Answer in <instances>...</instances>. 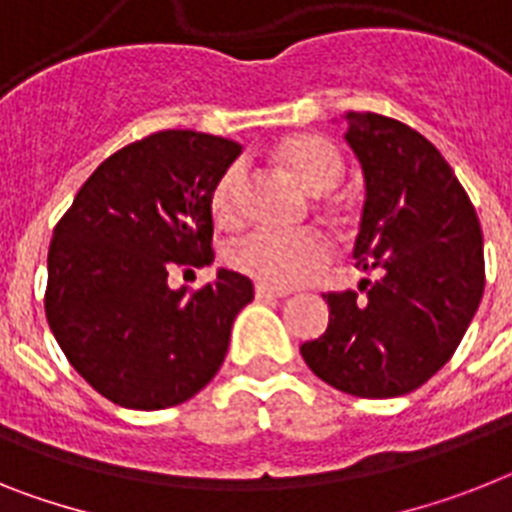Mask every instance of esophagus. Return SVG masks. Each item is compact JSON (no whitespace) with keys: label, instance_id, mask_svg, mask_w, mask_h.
Segmentation results:
<instances>
[{"label":"esophagus","instance_id":"obj_1","mask_svg":"<svg viewBox=\"0 0 512 512\" xmlns=\"http://www.w3.org/2000/svg\"><path fill=\"white\" fill-rule=\"evenodd\" d=\"M255 296H257V299H283V296H289V291L273 289V286L257 283V286H255Z\"/></svg>","mask_w":512,"mask_h":512}]
</instances>
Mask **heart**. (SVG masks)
I'll return each mask as SVG.
<instances>
[{"label": "heart", "mask_w": 512, "mask_h": 512, "mask_svg": "<svg viewBox=\"0 0 512 512\" xmlns=\"http://www.w3.org/2000/svg\"><path fill=\"white\" fill-rule=\"evenodd\" d=\"M281 161L296 179L312 192L333 190L343 179L346 163L341 150L322 135H294L283 140ZM244 187V163L234 161L221 171L210 192V210L218 223H231L239 216ZM330 260V242L320 231H276L255 229L239 236L229 247V263L244 276L289 289L312 278Z\"/></svg>", "instance_id": "heart-1"}]
</instances>
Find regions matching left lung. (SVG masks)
<instances>
[{
  "mask_svg": "<svg viewBox=\"0 0 512 512\" xmlns=\"http://www.w3.org/2000/svg\"><path fill=\"white\" fill-rule=\"evenodd\" d=\"M364 171L358 291H330L328 330L302 343L320 380L359 398L411 393L455 354L484 294L476 210L450 163L409 124L346 114Z\"/></svg>",
  "mask_w": 512,
  "mask_h": 512,
  "instance_id": "obj_1",
  "label": "left lung"
}]
</instances>
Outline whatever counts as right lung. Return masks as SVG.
I'll return each mask as SVG.
<instances>
[{"instance_id":"obj_1","label":"right lung","mask_w":512,"mask_h":512,"mask_svg":"<svg viewBox=\"0 0 512 512\" xmlns=\"http://www.w3.org/2000/svg\"><path fill=\"white\" fill-rule=\"evenodd\" d=\"M239 153L226 137L156 132L106 158L59 218L46 320L80 377L117 406L169 409L221 369L252 281L221 268L190 294L166 278L213 263L210 192Z\"/></svg>"}]
</instances>
